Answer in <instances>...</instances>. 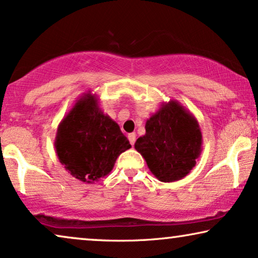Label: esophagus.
<instances>
[{
  "label": "esophagus",
  "mask_w": 258,
  "mask_h": 258,
  "mask_svg": "<svg viewBox=\"0 0 258 258\" xmlns=\"http://www.w3.org/2000/svg\"><path fill=\"white\" fill-rule=\"evenodd\" d=\"M128 140H129L130 144H132V146H134V144H135V141H136V135H135V134H134V133L129 134V135H128Z\"/></svg>",
  "instance_id": "34e87169"
}]
</instances>
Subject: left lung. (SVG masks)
<instances>
[{
	"label": "left lung",
	"mask_w": 258,
	"mask_h": 258,
	"mask_svg": "<svg viewBox=\"0 0 258 258\" xmlns=\"http://www.w3.org/2000/svg\"><path fill=\"white\" fill-rule=\"evenodd\" d=\"M202 143L195 116L179 102L170 100L147 119L146 134L137 139L135 149L158 181L175 182L195 167Z\"/></svg>",
	"instance_id": "left-lung-1"
}]
</instances>
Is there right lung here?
Returning <instances> with one entry per match:
<instances>
[{"label": "right lung", "mask_w": 258, "mask_h": 258, "mask_svg": "<svg viewBox=\"0 0 258 258\" xmlns=\"http://www.w3.org/2000/svg\"><path fill=\"white\" fill-rule=\"evenodd\" d=\"M54 146L66 170L84 183L107 176L119 155L132 148L91 91L83 94L59 122Z\"/></svg>", "instance_id": "obj_1"}]
</instances>
